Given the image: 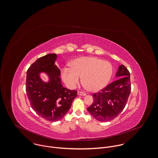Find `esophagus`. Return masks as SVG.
I'll return each instance as SVG.
<instances>
[{"label":"esophagus","instance_id":"obj_1","mask_svg":"<svg viewBox=\"0 0 158 158\" xmlns=\"http://www.w3.org/2000/svg\"><path fill=\"white\" fill-rule=\"evenodd\" d=\"M78 94L80 95V96H86V94L83 93V92H81V91H78Z\"/></svg>","mask_w":158,"mask_h":158}]
</instances>
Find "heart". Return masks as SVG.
Segmentation results:
<instances>
[{"label":"heart","mask_w":158,"mask_h":158,"mask_svg":"<svg viewBox=\"0 0 158 158\" xmlns=\"http://www.w3.org/2000/svg\"><path fill=\"white\" fill-rule=\"evenodd\" d=\"M70 67H64L61 71L62 78L67 86L72 89L76 88L83 77V83L93 92L103 89L113 73L112 65L109 61L95 57L77 58L71 63Z\"/></svg>","instance_id":"obj_1"}]
</instances>
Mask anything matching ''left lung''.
<instances>
[{
	"mask_svg": "<svg viewBox=\"0 0 158 158\" xmlns=\"http://www.w3.org/2000/svg\"><path fill=\"white\" fill-rule=\"evenodd\" d=\"M115 76L118 79L101 91L93 94V102L87 108L89 113L98 121L113 120L123 110L127 102L131 91L130 72L121 65Z\"/></svg>",
	"mask_w": 158,
	"mask_h": 158,
	"instance_id": "obj_1",
	"label": "left lung"
}]
</instances>
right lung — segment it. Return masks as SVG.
<instances>
[{
  "label": "right lung",
  "instance_id": "right-lung-1",
  "mask_svg": "<svg viewBox=\"0 0 158 158\" xmlns=\"http://www.w3.org/2000/svg\"><path fill=\"white\" fill-rule=\"evenodd\" d=\"M57 54H49L37 59L27 72L26 92L32 109L42 118L51 122L62 119L71 107L77 91L64 88L60 78V70L56 65ZM47 73L48 82L40 78Z\"/></svg>",
  "mask_w": 158,
  "mask_h": 158
}]
</instances>
